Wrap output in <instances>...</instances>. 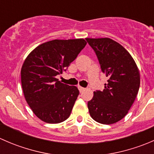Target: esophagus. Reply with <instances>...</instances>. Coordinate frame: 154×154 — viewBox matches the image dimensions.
<instances>
[{
  "instance_id": "34e87169",
  "label": "esophagus",
  "mask_w": 154,
  "mask_h": 154,
  "mask_svg": "<svg viewBox=\"0 0 154 154\" xmlns=\"http://www.w3.org/2000/svg\"><path fill=\"white\" fill-rule=\"evenodd\" d=\"M78 89H79V91H80V92H82V91H84V90L86 89V88H83V87H81V86H78Z\"/></svg>"
}]
</instances>
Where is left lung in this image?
<instances>
[{"label":"left lung","instance_id":"left-lung-1","mask_svg":"<svg viewBox=\"0 0 154 154\" xmlns=\"http://www.w3.org/2000/svg\"><path fill=\"white\" fill-rule=\"evenodd\" d=\"M94 50L101 71L109 77L103 91L96 90L88 102L91 117L103 125L122 120L133 105L140 86L134 60L119 43L109 38H86Z\"/></svg>","mask_w":154,"mask_h":154}]
</instances>
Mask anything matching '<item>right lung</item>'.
Returning a JSON list of instances; mask_svg holds the SVG:
<instances>
[{
  "label": "right lung",
  "instance_id": "add662e5",
  "mask_svg": "<svg viewBox=\"0 0 154 154\" xmlns=\"http://www.w3.org/2000/svg\"><path fill=\"white\" fill-rule=\"evenodd\" d=\"M86 45L83 38L52 40L35 48L24 61L21 71L24 97L43 122L60 123L71 115L79 90L56 77L66 71Z\"/></svg>",
  "mask_w": 154,
  "mask_h": 154
}]
</instances>
